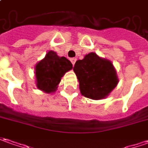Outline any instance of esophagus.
<instances>
[{"label":"esophagus","mask_w":148,"mask_h":148,"mask_svg":"<svg viewBox=\"0 0 148 148\" xmlns=\"http://www.w3.org/2000/svg\"><path fill=\"white\" fill-rule=\"evenodd\" d=\"M76 61H77V59H76V58H71V59H70V61H71V63H72V64H73V65H74V64H75V62H76Z\"/></svg>","instance_id":"obj_1"}]
</instances>
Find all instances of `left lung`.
<instances>
[{"mask_svg": "<svg viewBox=\"0 0 148 148\" xmlns=\"http://www.w3.org/2000/svg\"><path fill=\"white\" fill-rule=\"evenodd\" d=\"M73 70L79 81L82 95L90 99L105 98L118 82L112 62L100 58L95 53L76 61Z\"/></svg>", "mask_w": 148, "mask_h": 148, "instance_id": "8db88e82", "label": "left lung"}]
</instances>
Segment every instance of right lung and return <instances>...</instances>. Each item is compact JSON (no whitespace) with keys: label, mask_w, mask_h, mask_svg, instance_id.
Instances as JSON below:
<instances>
[{"label":"right lung","mask_w":148,"mask_h":148,"mask_svg":"<svg viewBox=\"0 0 148 148\" xmlns=\"http://www.w3.org/2000/svg\"><path fill=\"white\" fill-rule=\"evenodd\" d=\"M72 68L73 65L67 58L49 51L36 66L37 87L47 93L55 91L61 77Z\"/></svg>","instance_id":"1"}]
</instances>
